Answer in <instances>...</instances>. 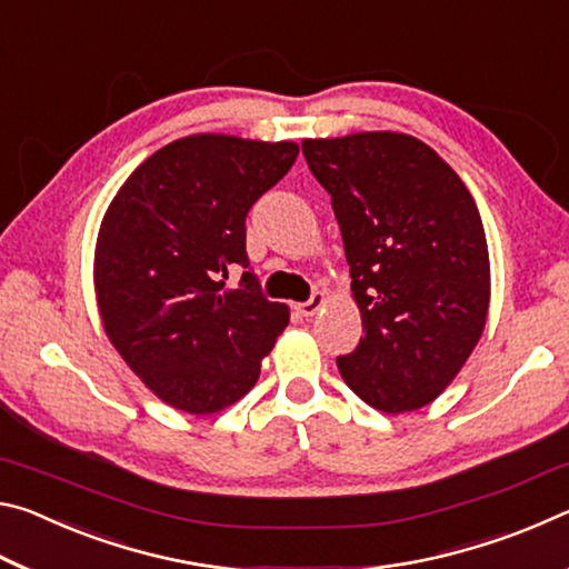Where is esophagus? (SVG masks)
Returning <instances> with one entry per match:
<instances>
[{
  "mask_svg": "<svg viewBox=\"0 0 569 569\" xmlns=\"http://www.w3.org/2000/svg\"><path fill=\"white\" fill-rule=\"evenodd\" d=\"M323 303H326V296H323V291H313L311 293V298H308V301H303V303H296V311L301 313V316H313V313H319L321 308H323Z\"/></svg>",
  "mask_w": 569,
  "mask_h": 569,
  "instance_id": "34e87169",
  "label": "esophagus"
}]
</instances>
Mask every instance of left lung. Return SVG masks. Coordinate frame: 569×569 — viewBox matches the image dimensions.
Segmentation results:
<instances>
[{
  "instance_id": "8db88e82",
  "label": "left lung",
  "mask_w": 569,
  "mask_h": 569,
  "mask_svg": "<svg viewBox=\"0 0 569 569\" xmlns=\"http://www.w3.org/2000/svg\"><path fill=\"white\" fill-rule=\"evenodd\" d=\"M341 226L363 339L339 356L353 393L387 413L427 407L469 359L489 308L475 198L421 140L359 132L303 140Z\"/></svg>"
}]
</instances>
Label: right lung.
I'll return each mask as SVG.
<instances>
[{
    "label": "right lung",
    "instance_id": "add662e5",
    "mask_svg": "<svg viewBox=\"0 0 569 569\" xmlns=\"http://www.w3.org/2000/svg\"><path fill=\"white\" fill-rule=\"evenodd\" d=\"M296 142L190 134L124 180L102 218L94 291L104 331L170 407L213 413L253 389L288 326L246 253L248 210L296 162ZM241 271L236 289L224 286Z\"/></svg>",
    "mask_w": 569,
    "mask_h": 569
}]
</instances>
